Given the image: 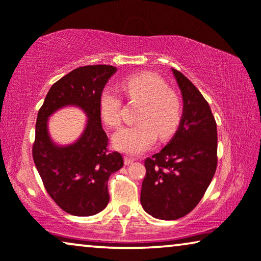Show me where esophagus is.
Wrapping results in <instances>:
<instances>
[{"instance_id":"34e87169","label":"esophagus","mask_w":261,"mask_h":261,"mask_svg":"<svg viewBox=\"0 0 261 261\" xmlns=\"http://www.w3.org/2000/svg\"><path fill=\"white\" fill-rule=\"evenodd\" d=\"M133 162H134L133 158H129V156H124V164H126V165H129V164H132Z\"/></svg>"}]
</instances>
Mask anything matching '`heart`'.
<instances>
[{"label":"heart","mask_w":261,"mask_h":261,"mask_svg":"<svg viewBox=\"0 0 261 261\" xmlns=\"http://www.w3.org/2000/svg\"><path fill=\"white\" fill-rule=\"evenodd\" d=\"M122 89L128 99L141 103L142 108L137 116L139 124L122 128L114 135V147L129 154H139L151 147L158 135L160 139H167L176 132L181 116V102L162 77L152 73L129 76L122 81ZM121 107L119 92L112 88L103 89L98 109L107 126H120Z\"/></svg>","instance_id":"b5f03b06"}]
</instances>
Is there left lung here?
I'll return each instance as SVG.
<instances>
[{
	"instance_id": "8db88e82",
	"label": "left lung",
	"mask_w": 261,
	"mask_h": 261,
	"mask_svg": "<svg viewBox=\"0 0 261 261\" xmlns=\"http://www.w3.org/2000/svg\"><path fill=\"white\" fill-rule=\"evenodd\" d=\"M184 102L174 137L145 159L140 201L155 219L177 220L198 204L217 166V128L209 103L197 88L172 69Z\"/></svg>"
}]
</instances>
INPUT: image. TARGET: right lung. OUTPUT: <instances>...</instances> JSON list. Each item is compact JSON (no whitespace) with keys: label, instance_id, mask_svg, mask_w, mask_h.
<instances>
[{"label":"right lung","instance_id":"add662e5","mask_svg":"<svg viewBox=\"0 0 261 261\" xmlns=\"http://www.w3.org/2000/svg\"><path fill=\"white\" fill-rule=\"evenodd\" d=\"M115 72L112 65L77 67L52 85L39 109L32 149L34 164L47 194L71 215L91 216L102 212L109 202L110 174L123 166L122 155L108 149L98 109L99 95ZM65 105L80 106L89 121L74 144L59 148L49 139L47 117Z\"/></svg>","mask_w":261,"mask_h":261}]
</instances>
